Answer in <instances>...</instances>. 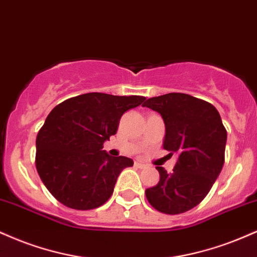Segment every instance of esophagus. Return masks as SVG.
I'll use <instances>...</instances> for the list:
<instances>
[{
    "mask_svg": "<svg viewBox=\"0 0 257 257\" xmlns=\"http://www.w3.org/2000/svg\"><path fill=\"white\" fill-rule=\"evenodd\" d=\"M134 165L137 166V168H139V169H145L146 168V164H144V163H140V162H135L134 163Z\"/></svg>",
    "mask_w": 257,
    "mask_h": 257,
    "instance_id": "1",
    "label": "esophagus"
}]
</instances>
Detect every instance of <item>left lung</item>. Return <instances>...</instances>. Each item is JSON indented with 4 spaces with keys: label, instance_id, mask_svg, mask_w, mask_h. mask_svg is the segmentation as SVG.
<instances>
[{
    "label": "left lung",
    "instance_id": "1",
    "mask_svg": "<svg viewBox=\"0 0 257 257\" xmlns=\"http://www.w3.org/2000/svg\"><path fill=\"white\" fill-rule=\"evenodd\" d=\"M142 106L162 115L163 148L177 154L172 172L157 166L160 179L146 189L151 206L165 214H181L205 199L225 162L226 129L218 110L208 101L185 93L147 99Z\"/></svg>",
    "mask_w": 257,
    "mask_h": 257
}]
</instances>
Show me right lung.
Wrapping results in <instances>:
<instances>
[{"instance_id": "obj_1", "label": "right lung", "mask_w": 257, "mask_h": 257, "mask_svg": "<svg viewBox=\"0 0 257 257\" xmlns=\"http://www.w3.org/2000/svg\"><path fill=\"white\" fill-rule=\"evenodd\" d=\"M145 99L92 92L51 110L37 135L36 168L55 199L79 211L98 208L110 199L120 171L134 163L101 148L116 134L123 113Z\"/></svg>"}]
</instances>
